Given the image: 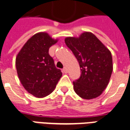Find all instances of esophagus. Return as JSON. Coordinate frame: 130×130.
Wrapping results in <instances>:
<instances>
[{
    "label": "esophagus",
    "instance_id": "esophagus-1",
    "mask_svg": "<svg viewBox=\"0 0 130 130\" xmlns=\"http://www.w3.org/2000/svg\"><path fill=\"white\" fill-rule=\"evenodd\" d=\"M62 71H63V73H65V74H67V68H66V67H64V68H63Z\"/></svg>",
    "mask_w": 130,
    "mask_h": 130
}]
</instances>
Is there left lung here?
Returning <instances> with one entry per match:
<instances>
[{"label":"left lung","mask_w":130,"mask_h":130,"mask_svg":"<svg viewBox=\"0 0 130 130\" xmlns=\"http://www.w3.org/2000/svg\"><path fill=\"white\" fill-rule=\"evenodd\" d=\"M65 42L80 67V78L73 82L74 91L85 100L98 98L106 88L112 72L111 53L91 32H83L78 38L67 37Z\"/></svg>","instance_id":"1"}]
</instances>
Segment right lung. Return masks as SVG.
Masks as SVG:
<instances>
[{
  "label": "right lung",
  "mask_w": 130,
  "mask_h": 130,
  "mask_svg": "<svg viewBox=\"0 0 130 130\" xmlns=\"http://www.w3.org/2000/svg\"><path fill=\"white\" fill-rule=\"evenodd\" d=\"M56 42L47 33H37L26 41L15 59L22 85L36 98L50 95L62 76L49 54V48Z\"/></svg>",
  "instance_id": "1"
}]
</instances>
